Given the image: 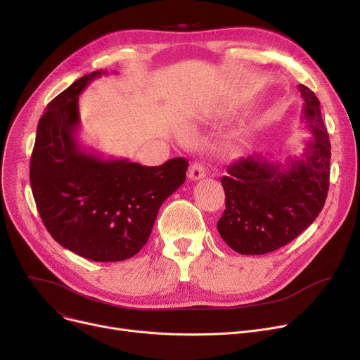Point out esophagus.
<instances>
[{
	"label": "esophagus",
	"mask_w": 360,
	"mask_h": 360,
	"mask_svg": "<svg viewBox=\"0 0 360 360\" xmlns=\"http://www.w3.org/2000/svg\"><path fill=\"white\" fill-rule=\"evenodd\" d=\"M188 176L191 181H198L201 178L206 176V169L205 166H202V163L200 162H194L190 167V172H188Z\"/></svg>",
	"instance_id": "obj_1"
}]
</instances>
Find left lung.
Wrapping results in <instances>:
<instances>
[{
	"mask_svg": "<svg viewBox=\"0 0 360 360\" xmlns=\"http://www.w3.org/2000/svg\"><path fill=\"white\" fill-rule=\"evenodd\" d=\"M303 122L314 132L300 158L272 163L248 154L228 166L221 179L225 212L217 222L222 240L240 255H266L292 241L321 213L330 186L331 143L314 91L299 85Z\"/></svg>",
	"mask_w": 360,
	"mask_h": 360,
	"instance_id": "obj_1",
	"label": "left lung"
}]
</instances>
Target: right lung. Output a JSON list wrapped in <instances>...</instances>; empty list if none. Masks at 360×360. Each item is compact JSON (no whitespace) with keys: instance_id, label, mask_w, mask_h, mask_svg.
<instances>
[{"instance_id":"right-lung-1","label":"right lung","mask_w":360,"mask_h":360,"mask_svg":"<svg viewBox=\"0 0 360 360\" xmlns=\"http://www.w3.org/2000/svg\"><path fill=\"white\" fill-rule=\"evenodd\" d=\"M107 72L79 77L46 105L30 158V186L42 222L70 252L94 262H120L148 241L163 201L184 184L188 162L143 166L101 159L77 143V100Z\"/></svg>"}]
</instances>
